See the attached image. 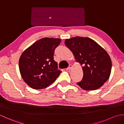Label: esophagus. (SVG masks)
<instances>
[{
    "label": "esophagus",
    "instance_id": "34e87169",
    "mask_svg": "<svg viewBox=\"0 0 124 124\" xmlns=\"http://www.w3.org/2000/svg\"><path fill=\"white\" fill-rule=\"evenodd\" d=\"M72 69V64H69V66H68L67 69L68 70H71Z\"/></svg>",
    "mask_w": 124,
    "mask_h": 124
}]
</instances>
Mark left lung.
Instances as JSON below:
<instances>
[{"label":"left lung","instance_id":"1","mask_svg":"<svg viewBox=\"0 0 124 124\" xmlns=\"http://www.w3.org/2000/svg\"><path fill=\"white\" fill-rule=\"evenodd\" d=\"M65 44L73 53L75 61L82 66L83 77L77 85L86 91L101 87L111 71V60L106 50L88 37L66 39Z\"/></svg>","mask_w":124,"mask_h":124}]
</instances>
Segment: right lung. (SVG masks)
Returning a JSON list of instances; mask_svg holds the SVG:
<instances>
[{
    "instance_id": "add662e5",
    "label": "right lung",
    "mask_w": 124,
    "mask_h": 124,
    "mask_svg": "<svg viewBox=\"0 0 124 124\" xmlns=\"http://www.w3.org/2000/svg\"><path fill=\"white\" fill-rule=\"evenodd\" d=\"M61 39L45 37L36 41L21 55L18 66L24 82L33 89L47 87L56 80L60 70L54 60V50Z\"/></svg>"
}]
</instances>
